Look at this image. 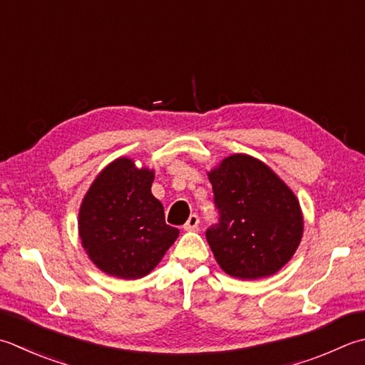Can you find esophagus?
<instances>
[{"instance_id": "esophagus-1", "label": "esophagus", "mask_w": 365, "mask_h": 365, "mask_svg": "<svg viewBox=\"0 0 365 365\" xmlns=\"http://www.w3.org/2000/svg\"><path fill=\"white\" fill-rule=\"evenodd\" d=\"M197 225H199V217L196 215V213H192V215H190L187 223H185L183 230L185 231H195L196 227H197Z\"/></svg>"}]
</instances>
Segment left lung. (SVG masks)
Returning <instances> with one entry per match:
<instances>
[{
	"label": "left lung",
	"instance_id": "left-lung-1",
	"mask_svg": "<svg viewBox=\"0 0 365 365\" xmlns=\"http://www.w3.org/2000/svg\"><path fill=\"white\" fill-rule=\"evenodd\" d=\"M218 223L205 232L220 267L240 280L278 272L301 244L304 218L294 192L262 161L227 156L209 173Z\"/></svg>",
	"mask_w": 365,
	"mask_h": 365
}]
</instances>
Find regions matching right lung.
Returning a JSON list of instances; mask_svg holds the SVG:
<instances>
[{
    "label": "right lung",
    "instance_id": "obj_1",
    "mask_svg": "<svg viewBox=\"0 0 365 365\" xmlns=\"http://www.w3.org/2000/svg\"><path fill=\"white\" fill-rule=\"evenodd\" d=\"M153 178V170L118 158L99 173L83 197L78 235L88 258L107 275L145 277L178 237L152 195Z\"/></svg>",
    "mask_w": 365,
    "mask_h": 365
}]
</instances>
